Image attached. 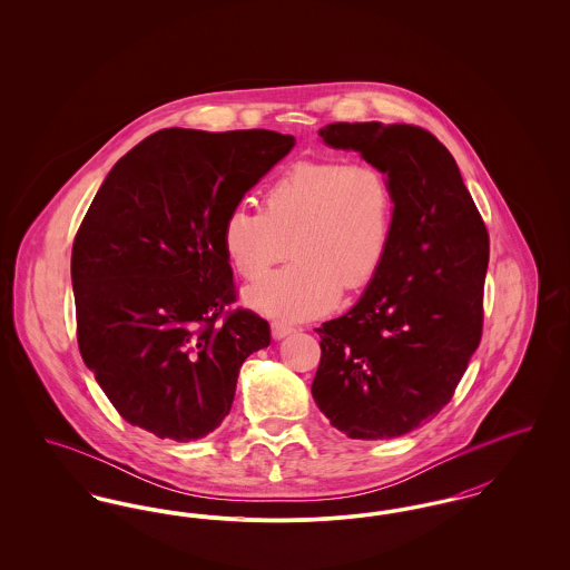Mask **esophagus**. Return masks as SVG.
Instances as JSON below:
<instances>
[{
    "mask_svg": "<svg viewBox=\"0 0 570 570\" xmlns=\"http://www.w3.org/2000/svg\"><path fill=\"white\" fill-rule=\"evenodd\" d=\"M293 331H295V328L291 325H286V323H273L272 325V333L275 340H282V337H286L288 333H293Z\"/></svg>",
    "mask_w": 570,
    "mask_h": 570,
    "instance_id": "esophagus-1",
    "label": "esophagus"
}]
</instances>
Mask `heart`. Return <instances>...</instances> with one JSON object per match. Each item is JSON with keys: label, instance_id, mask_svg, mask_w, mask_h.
I'll return each instance as SVG.
<instances>
[{"label": "heart", "instance_id": "obj_1", "mask_svg": "<svg viewBox=\"0 0 570 570\" xmlns=\"http://www.w3.org/2000/svg\"><path fill=\"white\" fill-rule=\"evenodd\" d=\"M395 191L372 163L307 160L286 168L263 194L261 212L235 207L219 245L235 273L258 279L291 252L297 258L247 291L263 314L305 321L335 307L342 288L363 291L393 242Z\"/></svg>", "mask_w": 570, "mask_h": 570}]
</instances>
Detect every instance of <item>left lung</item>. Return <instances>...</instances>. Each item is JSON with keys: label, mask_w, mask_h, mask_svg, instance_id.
Segmentation results:
<instances>
[{"label": "left lung", "mask_w": 570, "mask_h": 570, "mask_svg": "<svg viewBox=\"0 0 570 570\" xmlns=\"http://www.w3.org/2000/svg\"><path fill=\"white\" fill-rule=\"evenodd\" d=\"M326 145L395 191L389 256L353 309L323 323L312 395L354 440L416 430L446 406L483 335L489 233L451 151L410 124H328Z\"/></svg>", "instance_id": "left-lung-1"}]
</instances>
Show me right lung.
I'll use <instances>...</instances> for the list:
<instances>
[{"label": "right lung", "instance_id": "right-lung-1", "mask_svg": "<svg viewBox=\"0 0 570 570\" xmlns=\"http://www.w3.org/2000/svg\"><path fill=\"white\" fill-rule=\"evenodd\" d=\"M295 145L272 130L147 136L112 166L72 245L77 340L115 410L177 442L230 412L269 323L237 301L219 233Z\"/></svg>", "mask_w": 570, "mask_h": 570}]
</instances>
